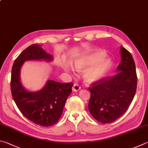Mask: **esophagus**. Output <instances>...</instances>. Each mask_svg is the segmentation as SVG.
<instances>
[{"label": "esophagus", "instance_id": "esophagus-1", "mask_svg": "<svg viewBox=\"0 0 148 148\" xmlns=\"http://www.w3.org/2000/svg\"><path fill=\"white\" fill-rule=\"evenodd\" d=\"M80 88H81V87H80L78 84H74L73 87H72V90H73L74 92H77V91H78Z\"/></svg>", "mask_w": 148, "mask_h": 148}]
</instances>
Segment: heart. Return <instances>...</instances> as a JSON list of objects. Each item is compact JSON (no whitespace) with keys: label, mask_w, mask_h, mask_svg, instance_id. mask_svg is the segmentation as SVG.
<instances>
[{"label":"heart","mask_w":148,"mask_h":148,"mask_svg":"<svg viewBox=\"0 0 148 148\" xmlns=\"http://www.w3.org/2000/svg\"><path fill=\"white\" fill-rule=\"evenodd\" d=\"M105 56L106 53L101 51L83 56L74 61V66L77 71L88 67L83 73V78L88 83H95L103 78L111 67V60L103 59Z\"/></svg>","instance_id":"heart-1"}]
</instances>
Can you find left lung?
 <instances>
[{
    "label": "left lung",
    "mask_w": 148,
    "mask_h": 148,
    "mask_svg": "<svg viewBox=\"0 0 148 148\" xmlns=\"http://www.w3.org/2000/svg\"><path fill=\"white\" fill-rule=\"evenodd\" d=\"M121 60L117 73L92 83L88 88L90 98L88 107L94 119L102 123H111L128 109L136 93L137 76L131 53L120 47Z\"/></svg>",
    "instance_id": "8db88e82"
}]
</instances>
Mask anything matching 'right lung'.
I'll use <instances>...</instances> for the list:
<instances>
[{"label": "right lung", "instance_id": "1", "mask_svg": "<svg viewBox=\"0 0 148 148\" xmlns=\"http://www.w3.org/2000/svg\"><path fill=\"white\" fill-rule=\"evenodd\" d=\"M52 60L37 44L29 46L16 58L11 76V91L13 100L21 113L36 124L48 127L58 122L63 113L67 98L72 92L73 83H60L48 80L37 92H29L20 82L21 66L28 60Z\"/></svg>", "mask_w": 148, "mask_h": 148}]
</instances>
